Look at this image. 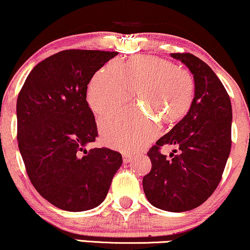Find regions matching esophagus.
I'll return each mask as SVG.
<instances>
[{
	"instance_id": "1",
	"label": "esophagus",
	"mask_w": 250,
	"mask_h": 250,
	"mask_svg": "<svg viewBox=\"0 0 250 250\" xmlns=\"http://www.w3.org/2000/svg\"><path fill=\"white\" fill-rule=\"evenodd\" d=\"M132 159H134V157L129 156V154H123V162H125V164L131 163Z\"/></svg>"
}]
</instances>
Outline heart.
Here are the masks:
<instances>
[{"mask_svg": "<svg viewBox=\"0 0 250 250\" xmlns=\"http://www.w3.org/2000/svg\"><path fill=\"white\" fill-rule=\"evenodd\" d=\"M132 91L147 110L125 108L99 121L104 142L128 152L157 137L158 119L170 123L185 116L194 100L195 82L190 72L173 62L136 56L125 64L110 62L100 69L88 84L87 102L94 113L103 114L127 103Z\"/></svg>", "mask_w": 250, "mask_h": 250, "instance_id": "1", "label": "heart"}]
</instances>
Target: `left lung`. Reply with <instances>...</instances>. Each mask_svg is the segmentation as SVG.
<instances>
[{
    "label": "left lung",
    "mask_w": 250,
    "mask_h": 250,
    "mask_svg": "<svg viewBox=\"0 0 250 250\" xmlns=\"http://www.w3.org/2000/svg\"><path fill=\"white\" fill-rule=\"evenodd\" d=\"M170 56L194 76L195 96L185 118L148 150L152 167L143 178V189L153 207L185 212L203 204L222 180L232 143V105L207 63L189 53ZM165 145L176 146L179 153L163 155L160 147Z\"/></svg>",
    "instance_id": "1"
}]
</instances>
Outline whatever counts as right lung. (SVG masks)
Segmentation results:
<instances>
[{
  "label": "right lung",
  "mask_w": 250,
  "mask_h": 250,
  "mask_svg": "<svg viewBox=\"0 0 250 250\" xmlns=\"http://www.w3.org/2000/svg\"><path fill=\"white\" fill-rule=\"evenodd\" d=\"M118 52L69 49L38 63L17 99V140L33 187L59 209L80 212L100 205L121 153L86 146L98 129L86 102L87 84Z\"/></svg>",
  "instance_id": "add662e5"
}]
</instances>
